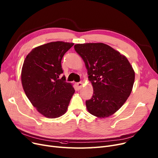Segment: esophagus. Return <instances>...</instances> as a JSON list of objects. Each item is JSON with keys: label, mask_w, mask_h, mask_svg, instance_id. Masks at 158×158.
Here are the masks:
<instances>
[{"label": "esophagus", "mask_w": 158, "mask_h": 158, "mask_svg": "<svg viewBox=\"0 0 158 158\" xmlns=\"http://www.w3.org/2000/svg\"><path fill=\"white\" fill-rule=\"evenodd\" d=\"M82 85H83V82H77V86L79 89H81L82 87Z\"/></svg>", "instance_id": "34e87169"}]
</instances>
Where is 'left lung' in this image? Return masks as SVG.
Returning a JSON list of instances; mask_svg holds the SVG:
<instances>
[{
	"label": "left lung",
	"mask_w": 158,
	"mask_h": 158,
	"mask_svg": "<svg viewBox=\"0 0 158 158\" xmlns=\"http://www.w3.org/2000/svg\"><path fill=\"white\" fill-rule=\"evenodd\" d=\"M88 70L94 94L86 101L88 112L106 118L117 112L129 97L135 73L127 57L103 43L74 45Z\"/></svg>",
	"instance_id": "obj_1"
}]
</instances>
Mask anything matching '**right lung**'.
Segmentation results:
<instances>
[{
  "mask_svg": "<svg viewBox=\"0 0 158 158\" xmlns=\"http://www.w3.org/2000/svg\"><path fill=\"white\" fill-rule=\"evenodd\" d=\"M73 43L54 41L33 48L24 60L21 81L29 100L37 111L48 118L64 114L75 89L65 82L61 68L64 54Z\"/></svg>",
  "mask_w": 158,
  "mask_h": 158,
  "instance_id": "add662e5",
  "label": "right lung"
}]
</instances>
